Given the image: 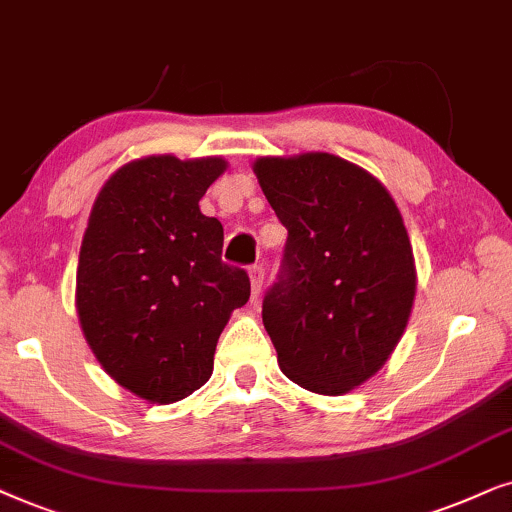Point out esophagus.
<instances>
[{
	"label": "esophagus",
	"mask_w": 512,
	"mask_h": 512,
	"mask_svg": "<svg viewBox=\"0 0 512 512\" xmlns=\"http://www.w3.org/2000/svg\"><path fill=\"white\" fill-rule=\"evenodd\" d=\"M262 283H264V269H262V264H252V267H250L252 299L260 297V292H262Z\"/></svg>",
	"instance_id": "obj_1"
}]
</instances>
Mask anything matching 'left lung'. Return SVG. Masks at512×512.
<instances>
[{
    "label": "left lung",
    "mask_w": 512,
    "mask_h": 512,
    "mask_svg": "<svg viewBox=\"0 0 512 512\" xmlns=\"http://www.w3.org/2000/svg\"><path fill=\"white\" fill-rule=\"evenodd\" d=\"M288 241L262 320L283 374L342 395L386 363L410 318L417 274L391 194L332 154L255 163Z\"/></svg>",
    "instance_id": "1"
}]
</instances>
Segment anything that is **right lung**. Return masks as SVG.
<instances>
[{
    "instance_id": "right-lung-1",
    "label": "right lung",
    "mask_w": 512,
    "mask_h": 512,
    "mask_svg": "<svg viewBox=\"0 0 512 512\" xmlns=\"http://www.w3.org/2000/svg\"><path fill=\"white\" fill-rule=\"evenodd\" d=\"M222 159L147 156L119 168L93 203L79 252L77 311L105 372L149 403H175L213 374L245 269L222 262L220 220L199 201Z\"/></svg>"
}]
</instances>
